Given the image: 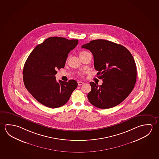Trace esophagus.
<instances>
[{
    "mask_svg": "<svg viewBox=\"0 0 159 159\" xmlns=\"http://www.w3.org/2000/svg\"><path fill=\"white\" fill-rule=\"evenodd\" d=\"M84 83L83 82V81H78V84L79 86H80V85H83Z\"/></svg>",
    "mask_w": 159,
    "mask_h": 159,
    "instance_id": "1",
    "label": "esophagus"
}]
</instances>
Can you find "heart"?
<instances>
[{
    "label": "heart",
    "mask_w": 159,
    "mask_h": 159,
    "mask_svg": "<svg viewBox=\"0 0 159 159\" xmlns=\"http://www.w3.org/2000/svg\"><path fill=\"white\" fill-rule=\"evenodd\" d=\"M86 52H85V51H83V52H80V54H79V55H80L84 54H85ZM81 74L82 73H79V74L81 75Z\"/></svg>",
    "instance_id": "b5f03b06"
}]
</instances>
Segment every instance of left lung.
<instances>
[{
	"mask_svg": "<svg viewBox=\"0 0 159 159\" xmlns=\"http://www.w3.org/2000/svg\"><path fill=\"white\" fill-rule=\"evenodd\" d=\"M94 57V68L102 84L90 83L89 101L95 107L107 109L123 102L131 93L136 80V66L133 55L125 47L104 39L81 46Z\"/></svg>",
	"mask_w": 159,
	"mask_h": 159,
	"instance_id": "1",
	"label": "left lung"
}]
</instances>
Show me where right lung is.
<instances>
[{
  "label": "right lung",
  "instance_id": "add662e5",
  "mask_svg": "<svg viewBox=\"0 0 159 159\" xmlns=\"http://www.w3.org/2000/svg\"><path fill=\"white\" fill-rule=\"evenodd\" d=\"M78 44L77 39L50 37L37 45L24 64L23 81L28 91L38 102L50 108H57L68 102L78 83L55 78L57 69L64 68L68 54Z\"/></svg>",
  "mask_w": 159,
  "mask_h": 159
}]
</instances>
